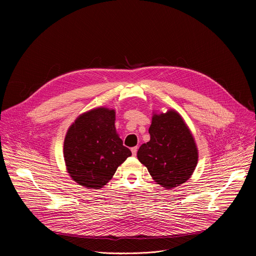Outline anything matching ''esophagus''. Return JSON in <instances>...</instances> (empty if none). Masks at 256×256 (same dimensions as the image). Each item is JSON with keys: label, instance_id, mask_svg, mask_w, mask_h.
<instances>
[{"label": "esophagus", "instance_id": "obj_1", "mask_svg": "<svg viewBox=\"0 0 256 256\" xmlns=\"http://www.w3.org/2000/svg\"><path fill=\"white\" fill-rule=\"evenodd\" d=\"M130 151H132V156H136V152H138V147H132V148L130 149Z\"/></svg>", "mask_w": 256, "mask_h": 256}]
</instances>
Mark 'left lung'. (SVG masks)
Masks as SVG:
<instances>
[{
	"label": "left lung",
	"mask_w": 256,
	"mask_h": 256,
	"mask_svg": "<svg viewBox=\"0 0 256 256\" xmlns=\"http://www.w3.org/2000/svg\"><path fill=\"white\" fill-rule=\"evenodd\" d=\"M149 134L150 140L138 151V161L166 190L184 184L194 173L198 156L194 136L184 120L174 110L154 114Z\"/></svg>",
	"instance_id": "1"
}]
</instances>
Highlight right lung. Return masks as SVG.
<instances>
[{"label": "right lung", "mask_w": 256, "mask_h": 256, "mask_svg": "<svg viewBox=\"0 0 256 256\" xmlns=\"http://www.w3.org/2000/svg\"><path fill=\"white\" fill-rule=\"evenodd\" d=\"M116 112L96 108L72 124L64 138V157L70 176L86 188L98 190L132 156L116 132Z\"/></svg>", "instance_id": "1"}]
</instances>
